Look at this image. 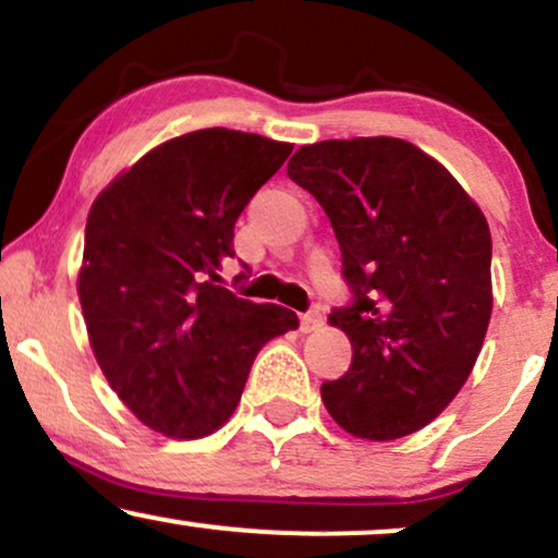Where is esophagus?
Instances as JSON below:
<instances>
[{
    "label": "esophagus",
    "mask_w": 558,
    "mask_h": 558,
    "mask_svg": "<svg viewBox=\"0 0 558 558\" xmlns=\"http://www.w3.org/2000/svg\"><path fill=\"white\" fill-rule=\"evenodd\" d=\"M322 325H325V317H322V312H317V308H314V312L301 314V332H314L319 330Z\"/></svg>",
    "instance_id": "obj_1"
}]
</instances>
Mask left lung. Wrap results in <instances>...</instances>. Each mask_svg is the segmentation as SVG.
<instances>
[{
	"mask_svg": "<svg viewBox=\"0 0 558 558\" xmlns=\"http://www.w3.org/2000/svg\"><path fill=\"white\" fill-rule=\"evenodd\" d=\"M286 171L330 218L353 293L330 314L353 361L322 385L325 408L359 439L418 432L471 377L492 319L481 207L439 160L398 137L304 145Z\"/></svg>",
	"mask_w": 558,
	"mask_h": 558,
	"instance_id": "obj_1",
	"label": "left lung"
}]
</instances>
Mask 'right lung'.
<instances>
[{"mask_svg": "<svg viewBox=\"0 0 558 558\" xmlns=\"http://www.w3.org/2000/svg\"><path fill=\"white\" fill-rule=\"evenodd\" d=\"M291 150L223 126L181 134L90 207L77 275L87 338L113 392L153 432L199 439L223 426L259 348L299 327L291 308L218 286L241 210Z\"/></svg>", "mask_w": 558, "mask_h": 558, "instance_id": "obj_1", "label": "right lung"}]
</instances>
